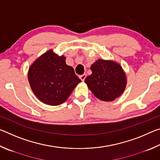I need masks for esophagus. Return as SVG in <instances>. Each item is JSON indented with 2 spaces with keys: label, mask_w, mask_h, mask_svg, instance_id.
Wrapping results in <instances>:
<instances>
[{
  "label": "esophagus",
  "mask_w": 160,
  "mask_h": 160,
  "mask_svg": "<svg viewBox=\"0 0 160 160\" xmlns=\"http://www.w3.org/2000/svg\"><path fill=\"white\" fill-rule=\"evenodd\" d=\"M86 74H83V75H80V80H82V81H84L85 80V78H86Z\"/></svg>",
  "instance_id": "esophagus-1"
}]
</instances>
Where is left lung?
I'll use <instances>...</instances> for the list:
<instances>
[{
	"label": "left lung",
	"mask_w": 160,
	"mask_h": 160,
	"mask_svg": "<svg viewBox=\"0 0 160 160\" xmlns=\"http://www.w3.org/2000/svg\"><path fill=\"white\" fill-rule=\"evenodd\" d=\"M90 68L92 73L85 78V82L97 98L110 102L123 93L126 78L120 65L99 59Z\"/></svg>",
	"instance_id": "8db88e82"
}]
</instances>
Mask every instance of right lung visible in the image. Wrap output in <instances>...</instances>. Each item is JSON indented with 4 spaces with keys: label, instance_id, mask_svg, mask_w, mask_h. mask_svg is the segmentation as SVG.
Segmentation results:
<instances>
[{
    "label": "right lung",
    "instance_id": "obj_1",
    "mask_svg": "<svg viewBox=\"0 0 160 160\" xmlns=\"http://www.w3.org/2000/svg\"><path fill=\"white\" fill-rule=\"evenodd\" d=\"M28 80L37 98L52 106L63 103L81 82L73 68L66 64V58L52 50L43 54L30 66Z\"/></svg>",
    "mask_w": 160,
    "mask_h": 160
}]
</instances>
